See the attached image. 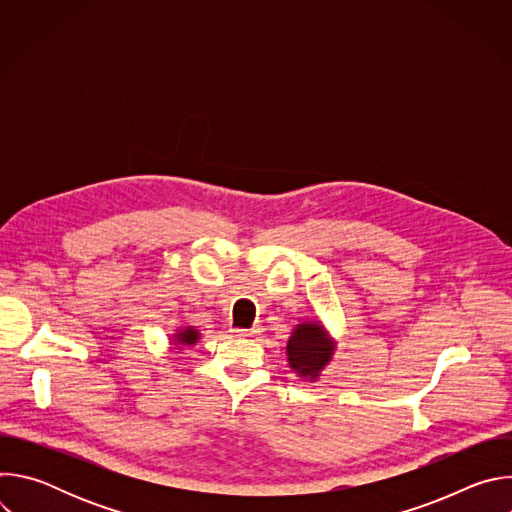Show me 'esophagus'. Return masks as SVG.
I'll use <instances>...</instances> for the list:
<instances>
[{
    "mask_svg": "<svg viewBox=\"0 0 512 512\" xmlns=\"http://www.w3.org/2000/svg\"><path fill=\"white\" fill-rule=\"evenodd\" d=\"M259 330L257 328H233L235 336H255Z\"/></svg>",
    "mask_w": 512,
    "mask_h": 512,
    "instance_id": "34e87169",
    "label": "esophagus"
}]
</instances>
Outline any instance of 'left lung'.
<instances>
[{
  "label": "left lung",
  "mask_w": 512,
  "mask_h": 512,
  "mask_svg": "<svg viewBox=\"0 0 512 512\" xmlns=\"http://www.w3.org/2000/svg\"><path fill=\"white\" fill-rule=\"evenodd\" d=\"M332 344L318 322L300 324L287 342V358L291 369L300 377H318L332 356Z\"/></svg>",
  "instance_id": "left-lung-1"
}]
</instances>
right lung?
Segmentation results:
<instances>
[{
	"instance_id": "add662e5",
	"label": "right lung",
	"mask_w": 512,
	"mask_h": 512,
	"mask_svg": "<svg viewBox=\"0 0 512 512\" xmlns=\"http://www.w3.org/2000/svg\"><path fill=\"white\" fill-rule=\"evenodd\" d=\"M178 340L180 342H186V344H194L198 340V332L194 328H186L178 334Z\"/></svg>"
}]
</instances>
